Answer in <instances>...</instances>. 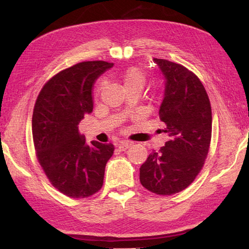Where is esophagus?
<instances>
[{
    "mask_svg": "<svg viewBox=\"0 0 249 249\" xmlns=\"http://www.w3.org/2000/svg\"><path fill=\"white\" fill-rule=\"evenodd\" d=\"M131 145L133 144H131V142H129V141H122L118 144V147L120 149V151H125V150L129 149Z\"/></svg>",
    "mask_w": 249,
    "mask_h": 249,
    "instance_id": "1",
    "label": "esophagus"
}]
</instances>
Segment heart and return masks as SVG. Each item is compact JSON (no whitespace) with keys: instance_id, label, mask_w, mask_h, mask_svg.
Instances as JSON below:
<instances>
[{"instance_id":"heart-1","label":"heart","mask_w":249,"mask_h":249,"mask_svg":"<svg viewBox=\"0 0 249 249\" xmlns=\"http://www.w3.org/2000/svg\"><path fill=\"white\" fill-rule=\"evenodd\" d=\"M120 79L124 89H136L141 92V89H143L145 84L144 72L137 67L128 68L127 71L122 73Z\"/></svg>"}]
</instances>
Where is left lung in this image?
<instances>
[{"label": "left lung", "mask_w": 249, "mask_h": 249, "mask_svg": "<svg viewBox=\"0 0 249 249\" xmlns=\"http://www.w3.org/2000/svg\"><path fill=\"white\" fill-rule=\"evenodd\" d=\"M165 79L160 118L169 140L140 167V182L157 195H173L193 183L209 153L212 110L203 84L177 63L153 59Z\"/></svg>", "instance_id": "obj_1"}]
</instances>
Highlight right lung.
I'll return each instance as SVG.
<instances>
[{"label":"right lung","instance_id":"add662e5","mask_svg":"<svg viewBox=\"0 0 249 249\" xmlns=\"http://www.w3.org/2000/svg\"><path fill=\"white\" fill-rule=\"evenodd\" d=\"M112 63L81 62L56 73L37 97L32 133L37 158L53 186L71 198H86L102 188L113 144L79 134V123L92 113L93 88Z\"/></svg>","mask_w":249,"mask_h":249}]
</instances>
